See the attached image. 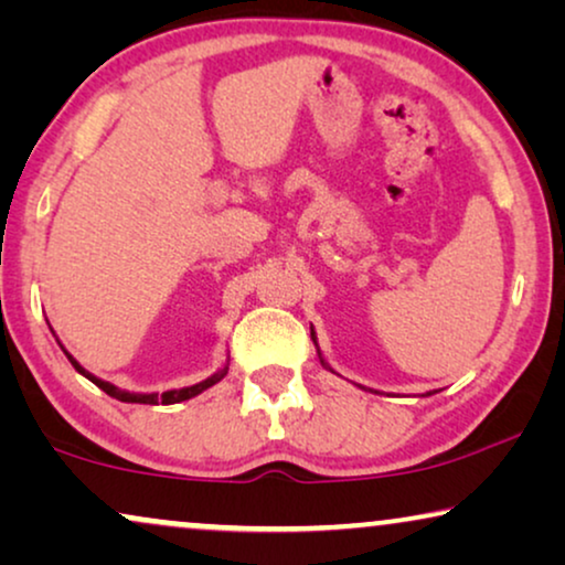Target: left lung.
<instances>
[{"label": "left lung", "instance_id": "8db88e82", "mask_svg": "<svg viewBox=\"0 0 565 565\" xmlns=\"http://www.w3.org/2000/svg\"><path fill=\"white\" fill-rule=\"evenodd\" d=\"M311 339H313V344H316V352H319V360H321V365L323 367H329V362L323 360V354H321V350H319V339H316V331H313V327H311ZM331 370V367H329ZM331 373H334V370H331ZM427 396H431V391L427 393Z\"/></svg>", "mask_w": 565, "mask_h": 565}]
</instances>
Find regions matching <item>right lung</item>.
Returning a JSON list of instances; mask_svg holds the SVG:
<instances>
[{"label": "right lung", "instance_id": "right-lung-1", "mask_svg": "<svg viewBox=\"0 0 565 565\" xmlns=\"http://www.w3.org/2000/svg\"><path fill=\"white\" fill-rule=\"evenodd\" d=\"M58 344H61V342H58ZM61 350H64V354L68 358V362H72V365H74L76 373L84 375V377H87V381L95 383L99 391L107 393V396L122 401V404H153V406H159V404H164V406H169V404H182V401L195 398V396H200V393H203V391L211 388V385L221 383L223 377H226V373H228V358H226V362H223V365H221L218 370H215V373H213L211 377H205V381H200V383H195V385H184V388H172V391H164V393H136V391H122V388H118V385H113V383L103 381V377L92 375L89 370H84V367L79 365V362H76V360L72 358V354L66 352L64 344H61Z\"/></svg>", "mask_w": 565, "mask_h": 565}]
</instances>
